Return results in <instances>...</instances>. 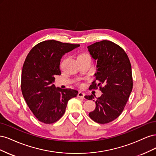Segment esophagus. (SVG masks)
<instances>
[{
    "mask_svg": "<svg viewBox=\"0 0 156 156\" xmlns=\"http://www.w3.org/2000/svg\"><path fill=\"white\" fill-rule=\"evenodd\" d=\"M84 96H85V94H84V93H83V92H79L78 93V97L79 98H83V99H84Z\"/></svg>",
    "mask_w": 156,
    "mask_h": 156,
    "instance_id": "esophagus-1",
    "label": "esophagus"
}]
</instances>
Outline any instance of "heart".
Masks as SVG:
<instances>
[{"label":"heart","instance_id":"obj_1","mask_svg":"<svg viewBox=\"0 0 156 156\" xmlns=\"http://www.w3.org/2000/svg\"><path fill=\"white\" fill-rule=\"evenodd\" d=\"M88 56H88L87 54H85V53H83V54L79 55L78 56L77 58H85V57H88Z\"/></svg>","mask_w":156,"mask_h":156}]
</instances>
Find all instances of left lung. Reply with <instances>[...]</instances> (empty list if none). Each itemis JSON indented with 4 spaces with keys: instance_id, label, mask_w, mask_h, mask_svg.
<instances>
[{
    "instance_id": "obj_1",
    "label": "left lung",
    "mask_w": 156,
    "mask_h": 156,
    "mask_svg": "<svg viewBox=\"0 0 156 156\" xmlns=\"http://www.w3.org/2000/svg\"><path fill=\"white\" fill-rule=\"evenodd\" d=\"M87 48L97 68L96 80L89 89L100 87L102 92L95 101V109L88 115L97 123L107 124L120 115L132 91L131 63L124 49L111 41L96 42ZM84 98L92 100L94 96Z\"/></svg>"
}]
</instances>
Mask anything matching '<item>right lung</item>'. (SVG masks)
<instances>
[{
  "label": "right lung",
  "instance_id": "obj_1",
  "mask_svg": "<svg viewBox=\"0 0 156 156\" xmlns=\"http://www.w3.org/2000/svg\"><path fill=\"white\" fill-rule=\"evenodd\" d=\"M79 44L47 40L33 48L23 64L21 91L23 98L39 121L53 124L64 114L68 101L76 97V90L56 88L55 75L61 74L60 62L62 56L78 48Z\"/></svg>",
  "mask_w": 156,
  "mask_h": 156
}]
</instances>
